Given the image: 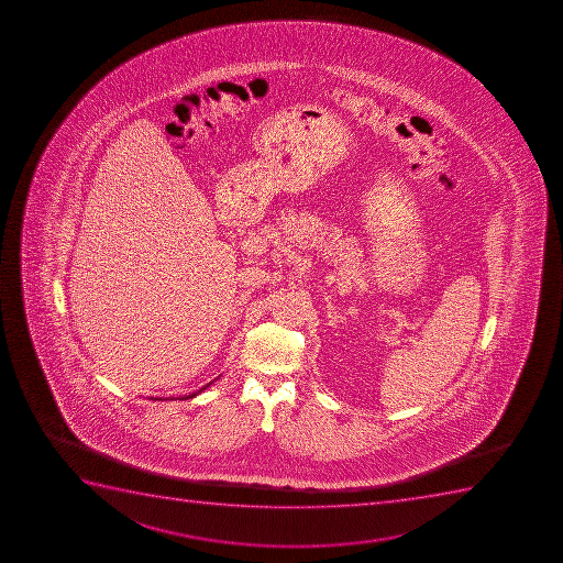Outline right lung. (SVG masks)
<instances>
[{
    "mask_svg": "<svg viewBox=\"0 0 563 563\" xmlns=\"http://www.w3.org/2000/svg\"><path fill=\"white\" fill-rule=\"evenodd\" d=\"M209 385L211 384H207L206 387H203V389L198 390V393H201V390H206L207 387H209ZM198 393H192V395L185 396V398H181V400H187V398H195V396L198 395Z\"/></svg>",
    "mask_w": 563,
    "mask_h": 563,
    "instance_id": "add662e5",
    "label": "right lung"
}]
</instances>
